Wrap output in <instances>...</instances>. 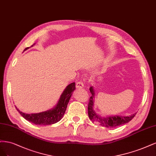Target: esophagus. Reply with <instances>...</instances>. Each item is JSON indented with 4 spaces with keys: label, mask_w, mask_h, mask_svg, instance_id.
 <instances>
[{
    "label": "esophagus",
    "mask_w": 156,
    "mask_h": 156,
    "mask_svg": "<svg viewBox=\"0 0 156 156\" xmlns=\"http://www.w3.org/2000/svg\"><path fill=\"white\" fill-rule=\"evenodd\" d=\"M76 86L78 89H81V88H82L83 87V83L82 82H78L76 83Z\"/></svg>",
    "instance_id": "34e87169"
}]
</instances>
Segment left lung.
Returning a JSON list of instances; mask_svg holds the SVG:
<instances>
[{"instance_id":"left-lung-1","label":"left lung","mask_w":156,"mask_h":156,"mask_svg":"<svg viewBox=\"0 0 156 156\" xmlns=\"http://www.w3.org/2000/svg\"><path fill=\"white\" fill-rule=\"evenodd\" d=\"M92 96L89 98V102L88 104V115L89 119L93 122H96L99 123L102 126L106 128H113L118 126L122 125L124 124L128 123L135 116L136 113H134L130 116L123 117L119 115V116L114 117H102L98 115L93 109V103H94V92L93 87H91L89 89Z\"/></svg>"}]
</instances>
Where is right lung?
Returning a JSON list of instances; mask_svg holds the SVG:
<instances>
[{
    "mask_svg": "<svg viewBox=\"0 0 156 156\" xmlns=\"http://www.w3.org/2000/svg\"><path fill=\"white\" fill-rule=\"evenodd\" d=\"M33 46V45H32ZM29 47L24 49L26 51ZM76 89L75 83H71L68 85L65 89L64 91L62 94L59 101L56 105V107L52 109L48 110L44 112H41L39 113H32V114H26L20 112L16 108L19 113L21 114L23 117L27 120L28 121L36 125H49L56 123L63 117V115L66 110L67 104L71 98V95L73 91Z\"/></svg>",
    "mask_w": 156,
    "mask_h": 156,
    "instance_id": "obj_1",
    "label": "right lung"
}]
</instances>
